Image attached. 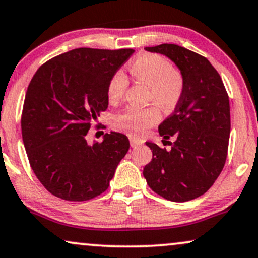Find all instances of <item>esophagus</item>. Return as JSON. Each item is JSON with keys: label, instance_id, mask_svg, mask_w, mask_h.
<instances>
[{"label": "esophagus", "instance_id": "obj_1", "mask_svg": "<svg viewBox=\"0 0 258 258\" xmlns=\"http://www.w3.org/2000/svg\"><path fill=\"white\" fill-rule=\"evenodd\" d=\"M129 141H130V146L132 147H138V146H140V145L144 144V141L140 140V139L133 138V136H130Z\"/></svg>", "mask_w": 258, "mask_h": 258}]
</instances>
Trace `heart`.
Here are the masks:
<instances>
[{
    "mask_svg": "<svg viewBox=\"0 0 258 258\" xmlns=\"http://www.w3.org/2000/svg\"><path fill=\"white\" fill-rule=\"evenodd\" d=\"M129 72L135 80L150 88L148 100L162 110L170 111L180 101L183 92V78L172 69L170 61L158 54H141L129 63ZM128 81L122 72H116L107 84V99L116 104L124 96ZM160 120L156 106L146 108L126 107L113 118V128L134 138L145 135Z\"/></svg>",
    "mask_w": 258,
    "mask_h": 258,
    "instance_id": "obj_1",
    "label": "heart"
}]
</instances>
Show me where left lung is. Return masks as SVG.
I'll return each mask as SVG.
<instances>
[{"instance_id":"1","label":"left lung","mask_w":258,"mask_h":258,"mask_svg":"<svg viewBox=\"0 0 258 258\" xmlns=\"http://www.w3.org/2000/svg\"><path fill=\"white\" fill-rule=\"evenodd\" d=\"M165 55L183 78V92L171 116L159 125L163 144L146 142L152 160L144 168L150 188L171 202L204 195L225 166L231 134L229 99L219 72L207 57L177 44L146 47ZM172 137L174 141L168 142Z\"/></svg>"}]
</instances>
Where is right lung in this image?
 Masks as SVG:
<instances>
[{"label": "right lung", "instance_id": "obj_1", "mask_svg": "<svg viewBox=\"0 0 258 258\" xmlns=\"http://www.w3.org/2000/svg\"><path fill=\"white\" fill-rule=\"evenodd\" d=\"M134 49L77 48L33 75L24 101L21 135L33 172L51 195L70 202L95 198L110 186L129 150L124 134L101 142L86 135L108 106L107 84Z\"/></svg>", "mask_w": 258, "mask_h": 258}]
</instances>
